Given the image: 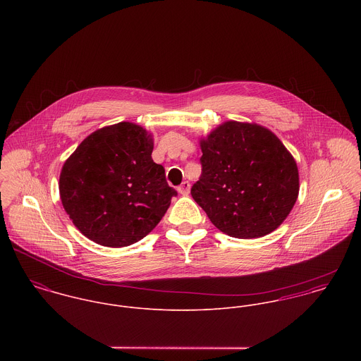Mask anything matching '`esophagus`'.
Returning a JSON list of instances; mask_svg holds the SVG:
<instances>
[{
	"label": "esophagus",
	"mask_w": 361,
	"mask_h": 361,
	"mask_svg": "<svg viewBox=\"0 0 361 361\" xmlns=\"http://www.w3.org/2000/svg\"><path fill=\"white\" fill-rule=\"evenodd\" d=\"M178 192L183 196H188L190 192V183L188 180H183L182 185H179V188H178Z\"/></svg>",
	"instance_id": "1"
}]
</instances>
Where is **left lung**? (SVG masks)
Instances as JSON below:
<instances>
[{
	"mask_svg": "<svg viewBox=\"0 0 361 361\" xmlns=\"http://www.w3.org/2000/svg\"><path fill=\"white\" fill-rule=\"evenodd\" d=\"M202 175L192 197L224 233L261 238L289 215L299 195L298 165L268 129L225 122L202 140Z\"/></svg>",
	"mask_w": 361,
	"mask_h": 361,
	"instance_id": "obj_1",
	"label": "left lung"
}]
</instances>
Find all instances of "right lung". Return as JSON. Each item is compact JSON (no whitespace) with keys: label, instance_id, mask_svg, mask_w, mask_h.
<instances>
[{"label":"right lung","instance_id":"right-lung-1","mask_svg":"<svg viewBox=\"0 0 361 361\" xmlns=\"http://www.w3.org/2000/svg\"><path fill=\"white\" fill-rule=\"evenodd\" d=\"M153 139L130 122L87 136L62 166L61 202L75 226L106 247L150 233L178 193L152 158Z\"/></svg>","mask_w":361,"mask_h":361}]
</instances>
